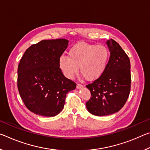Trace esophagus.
Segmentation results:
<instances>
[{"label":"esophagus","instance_id":"1","mask_svg":"<svg viewBox=\"0 0 150 150\" xmlns=\"http://www.w3.org/2000/svg\"><path fill=\"white\" fill-rule=\"evenodd\" d=\"M83 87V85L79 84V83H77V88H78V89H79V88H81Z\"/></svg>","mask_w":150,"mask_h":150}]
</instances>
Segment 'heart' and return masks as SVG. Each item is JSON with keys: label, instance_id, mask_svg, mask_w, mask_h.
<instances>
[{"label": "heart", "instance_id": "heart-1", "mask_svg": "<svg viewBox=\"0 0 150 150\" xmlns=\"http://www.w3.org/2000/svg\"><path fill=\"white\" fill-rule=\"evenodd\" d=\"M69 57L61 56L59 66L66 77L73 79L79 67L83 77L87 81H95L105 71L110 57L108 50L103 45H96L79 42L70 48Z\"/></svg>", "mask_w": 150, "mask_h": 150}]
</instances>
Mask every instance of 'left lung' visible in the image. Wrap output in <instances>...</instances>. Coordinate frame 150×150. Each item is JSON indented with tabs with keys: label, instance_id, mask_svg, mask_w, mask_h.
Returning a JSON list of instances; mask_svg holds the SVG:
<instances>
[{
	"label": "left lung",
	"instance_id": "8db88e82",
	"mask_svg": "<svg viewBox=\"0 0 150 150\" xmlns=\"http://www.w3.org/2000/svg\"><path fill=\"white\" fill-rule=\"evenodd\" d=\"M110 51L107 67L100 77L86 85L91 96L86 103L88 111L102 116L117 112L125 105L130 92V62L117 42H106Z\"/></svg>",
	"mask_w": 150,
	"mask_h": 150
}]
</instances>
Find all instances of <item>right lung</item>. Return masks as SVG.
Segmentation results:
<instances>
[{
	"label": "right lung",
	"mask_w": 150,
	"mask_h": 150,
	"mask_svg": "<svg viewBox=\"0 0 150 150\" xmlns=\"http://www.w3.org/2000/svg\"><path fill=\"white\" fill-rule=\"evenodd\" d=\"M65 39L42 40L28 48L18 67V89L25 106L35 115L52 117L64 107L66 95L76 83L59 66L67 49Z\"/></svg>",
	"instance_id": "right-lung-1"
}]
</instances>
